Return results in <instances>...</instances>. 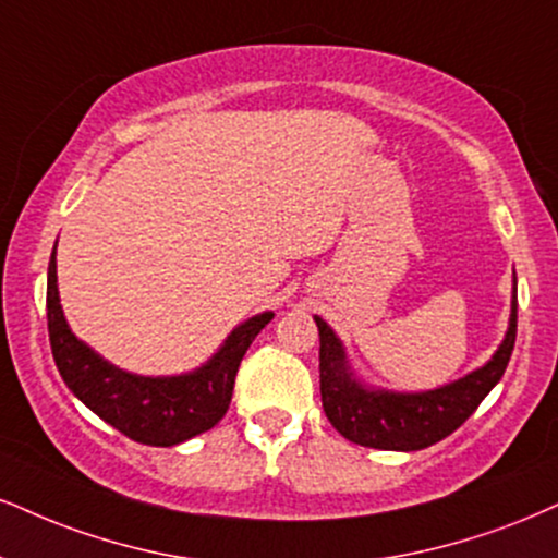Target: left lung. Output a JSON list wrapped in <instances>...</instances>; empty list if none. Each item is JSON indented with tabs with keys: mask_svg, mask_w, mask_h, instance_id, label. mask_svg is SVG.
Masks as SVG:
<instances>
[{
	"mask_svg": "<svg viewBox=\"0 0 558 558\" xmlns=\"http://www.w3.org/2000/svg\"><path fill=\"white\" fill-rule=\"evenodd\" d=\"M510 326L492 360L458 380L418 393L364 383L349 364L347 349L320 315V401L336 432L375 450H424L458 429L501 380L518 336V279H512Z\"/></svg>",
	"mask_w": 558,
	"mask_h": 558,
	"instance_id": "8db88e82",
	"label": "left lung"
}]
</instances>
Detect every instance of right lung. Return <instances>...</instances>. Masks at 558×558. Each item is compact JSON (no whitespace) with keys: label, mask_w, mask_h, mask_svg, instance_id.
Here are the masks:
<instances>
[{"label":"right lung","mask_w":558,"mask_h":558,"mask_svg":"<svg viewBox=\"0 0 558 558\" xmlns=\"http://www.w3.org/2000/svg\"><path fill=\"white\" fill-rule=\"evenodd\" d=\"M48 341L61 380L93 414L134 442L173 447L211 429L227 414L247 347L274 318L271 311L235 326L202 367L181 375H136L121 369L77 339L61 311L57 247L48 260Z\"/></svg>","instance_id":"obj_1"}]
</instances>
